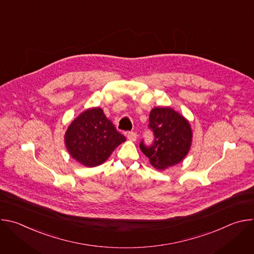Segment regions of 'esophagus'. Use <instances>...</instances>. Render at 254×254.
Returning <instances> with one entry per match:
<instances>
[{
    "label": "esophagus",
    "instance_id": "esophagus-1",
    "mask_svg": "<svg viewBox=\"0 0 254 254\" xmlns=\"http://www.w3.org/2000/svg\"><path fill=\"white\" fill-rule=\"evenodd\" d=\"M127 138H128L129 140H131V141H135V140H136V138H137V134H136V132H133V131L127 132Z\"/></svg>",
    "mask_w": 254,
    "mask_h": 254
}]
</instances>
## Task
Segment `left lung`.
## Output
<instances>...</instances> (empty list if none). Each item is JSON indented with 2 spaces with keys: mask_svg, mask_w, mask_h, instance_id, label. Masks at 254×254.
<instances>
[{
  "mask_svg": "<svg viewBox=\"0 0 254 254\" xmlns=\"http://www.w3.org/2000/svg\"><path fill=\"white\" fill-rule=\"evenodd\" d=\"M149 123L154 132V141L148 147L141 140L139 148L152 166L165 170L182 162L192 143L189 122L171 107H155L150 113Z\"/></svg>",
  "mask_w": 254,
  "mask_h": 254,
  "instance_id": "obj_1",
  "label": "left lung"
}]
</instances>
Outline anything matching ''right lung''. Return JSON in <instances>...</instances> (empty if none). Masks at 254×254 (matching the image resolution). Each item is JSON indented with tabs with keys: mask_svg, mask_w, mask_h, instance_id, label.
Here are the masks:
<instances>
[{
	"mask_svg": "<svg viewBox=\"0 0 254 254\" xmlns=\"http://www.w3.org/2000/svg\"><path fill=\"white\" fill-rule=\"evenodd\" d=\"M126 140L101 108H88L68 127L64 141L70 156L85 167L104 163Z\"/></svg>",
	"mask_w": 254,
	"mask_h": 254,
	"instance_id": "right-lung-1",
	"label": "right lung"
}]
</instances>
